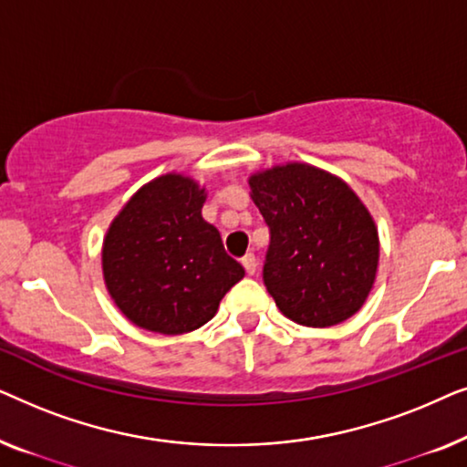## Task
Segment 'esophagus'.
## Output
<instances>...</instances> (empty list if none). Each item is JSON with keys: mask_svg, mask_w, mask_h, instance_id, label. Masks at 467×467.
I'll list each match as a JSON object with an SVG mask.
<instances>
[{"mask_svg": "<svg viewBox=\"0 0 467 467\" xmlns=\"http://www.w3.org/2000/svg\"><path fill=\"white\" fill-rule=\"evenodd\" d=\"M242 265H244V270H246V274H253L257 272V257H254L253 253H248V254H244V257H242Z\"/></svg>", "mask_w": 467, "mask_h": 467, "instance_id": "esophagus-1", "label": "esophagus"}]
</instances>
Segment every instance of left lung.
Returning <instances> with one entry per match:
<instances>
[{"instance_id":"8db88e82","label":"left lung","mask_w":467,"mask_h":467,"mask_svg":"<svg viewBox=\"0 0 467 467\" xmlns=\"http://www.w3.org/2000/svg\"><path fill=\"white\" fill-rule=\"evenodd\" d=\"M270 227L264 283L280 312L331 327L361 308L379 267V232L355 191L329 171L286 163L248 178Z\"/></svg>"}]
</instances>
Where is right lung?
Here are the masks:
<instances>
[{
  "label": "right lung",
  "mask_w": 467,
  "mask_h": 467,
  "mask_svg": "<svg viewBox=\"0 0 467 467\" xmlns=\"http://www.w3.org/2000/svg\"><path fill=\"white\" fill-rule=\"evenodd\" d=\"M206 189L182 174L144 184L112 221L101 251L108 293L138 327L163 336L202 327L244 278L203 221Z\"/></svg>",
  "instance_id": "obj_1"
}]
</instances>
